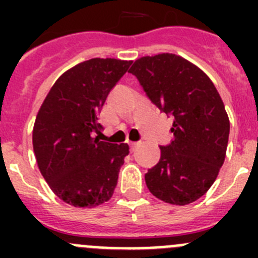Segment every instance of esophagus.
I'll return each instance as SVG.
<instances>
[{"label":"esophagus","mask_w":258,"mask_h":258,"mask_svg":"<svg viewBox=\"0 0 258 258\" xmlns=\"http://www.w3.org/2000/svg\"><path fill=\"white\" fill-rule=\"evenodd\" d=\"M140 145H141L140 142H129V146H131L132 151H134V150H136L137 147H138V146H140Z\"/></svg>","instance_id":"esophagus-1"}]
</instances>
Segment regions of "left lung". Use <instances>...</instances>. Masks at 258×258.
Here are the masks:
<instances>
[{"mask_svg": "<svg viewBox=\"0 0 258 258\" xmlns=\"http://www.w3.org/2000/svg\"><path fill=\"white\" fill-rule=\"evenodd\" d=\"M129 72L152 103L174 117V140L160 147L146 184L163 202L190 204L211 188L225 161L230 121L222 99L199 67L175 54L142 56Z\"/></svg>", "mask_w": 258, "mask_h": 258, "instance_id": "8db88e82", "label": "left lung"}]
</instances>
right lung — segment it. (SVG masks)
Here are the masks:
<instances>
[{"label": "right lung", "instance_id": "right-lung-1", "mask_svg": "<svg viewBox=\"0 0 258 258\" xmlns=\"http://www.w3.org/2000/svg\"><path fill=\"white\" fill-rule=\"evenodd\" d=\"M132 60L93 58L61 75L36 116L32 142L38 169L56 197L77 208L108 202L129 154L127 143L94 137L111 89Z\"/></svg>", "mask_w": 258, "mask_h": 258}]
</instances>
